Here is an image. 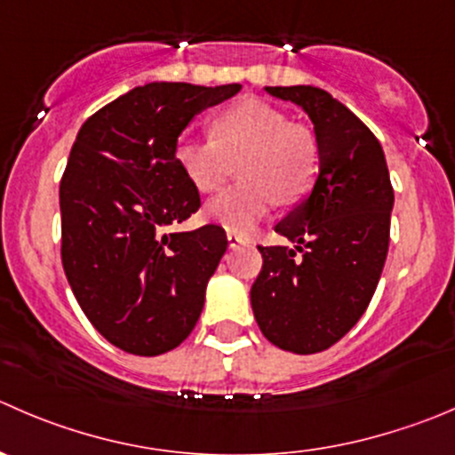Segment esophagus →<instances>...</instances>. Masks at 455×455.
Returning a JSON list of instances; mask_svg holds the SVG:
<instances>
[{"instance_id":"obj_1","label":"esophagus","mask_w":455,"mask_h":455,"mask_svg":"<svg viewBox=\"0 0 455 455\" xmlns=\"http://www.w3.org/2000/svg\"><path fill=\"white\" fill-rule=\"evenodd\" d=\"M227 240H228V249H237L240 244H246V242H249V237L240 235V233H235V231H228Z\"/></svg>"}]
</instances>
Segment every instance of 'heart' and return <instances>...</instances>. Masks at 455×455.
<instances>
[{
  "label": "heart",
  "mask_w": 455,
  "mask_h": 455,
  "mask_svg": "<svg viewBox=\"0 0 455 455\" xmlns=\"http://www.w3.org/2000/svg\"><path fill=\"white\" fill-rule=\"evenodd\" d=\"M213 138L182 135L175 160L202 193L222 188L237 162L242 182L206 204L204 215L228 231H251L280 204H295L311 193L320 173V142L308 126L293 124L286 113L259 100L222 110L211 124Z\"/></svg>",
  "instance_id": "b5f03b06"
}]
</instances>
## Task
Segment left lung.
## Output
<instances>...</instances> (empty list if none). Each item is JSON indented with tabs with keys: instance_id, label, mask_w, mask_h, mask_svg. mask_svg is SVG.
<instances>
[{
	"instance_id": "left-lung-1",
	"label": "left lung",
	"mask_w": 455,
	"mask_h": 455,
	"mask_svg": "<svg viewBox=\"0 0 455 455\" xmlns=\"http://www.w3.org/2000/svg\"><path fill=\"white\" fill-rule=\"evenodd\" d=\"M311 117L320 173L275 233L291 246H258L251 286L255 322L268 342L308 355L329 349L363 317L389 251L394 187L376 135L342 101L315 86H267Z\"/></svg>"
}]
</instances>
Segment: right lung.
<instances>
[{"label": "right lung", "mask_w": 455, "mask_h": 455, "mask_svg": "<svg viewBox=\"0 0 455 455\" xmlns=\"http://www.w3.org/2000/svg\"><path fill=\"white\" fill-rule=\"evenodd\" d=\"M240 88L144 84L88 117L70 148L61 264L84 315L126 354H166L200 320L228 240L218 224L166 233L200 209L175 144L197 113Z\"/></svg>", "instance_id": "1"}]
</instances>
